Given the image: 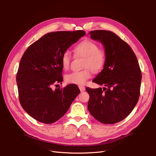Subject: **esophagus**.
I'll return each mask as SVG.
<instances>
[{
    "label": "esophagus",
    "instance_id": "esophagus-1",
    "mask_svg": "<svg viewBox=\"0 0 156 156\" xmlns=\"http://www.w3.org/2000/svg\"><path fill=\"white\" fill-rule=\"evenodd\" d=\"M78 87H79V88H80L81 92H83V91H84L85 90V87H83V86L80 85V86H78Z\"/></svg>",
    "mask_w": 156,
    "mask_h": 156
}]
</instances>
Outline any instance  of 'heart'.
Masks as SVG:
<instances>
[{"label": "heart", "instance_id": "obj_1", "mask_svg": "<svg viewBox=\"0 0 156 156\" xmlns=\"http://www.w3.org/2000/svg\"><path fill=\"white\" fill-rule=\"evenodd\" d=\"M76 56L84 57L83 68L81 71H73L66 75V81L69 83L83 85L91 78L92 71L94 73L101 71L106 62V54L102 49L93 41L85 40L81 41L74 48ZM72 55L68 51H65L61 56V63L64 69L69 68Z\"/></svg>", "mask_w": 156, "mask_h": 156}]
</instances>
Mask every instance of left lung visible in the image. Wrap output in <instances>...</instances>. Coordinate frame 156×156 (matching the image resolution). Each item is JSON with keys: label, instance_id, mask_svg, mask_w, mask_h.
Listing matches in <instances>:
<instances>
[{"label": "left lung", "instance_id": "left-lung-1", "mask_svg": "<svg viewBox=\"0 0 156 156\" xmlns=\"http://www.w3.org/2000/svg\"><path fill=\"white\" fill-rule=\"evenodd\" d=\"M104 45L106 62L93 82L104 85L86 88L90 95L88 109L104 124H114L126 118L134 109L140 93L142 73L135 54L123 40L108 30L89 32Z\"/></svg>", "mask_w": 156, "mask_h": 156}]
</instances>
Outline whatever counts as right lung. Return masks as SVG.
I'll return each mask as SVG.
<instances>
[{
	"instance_id": "right-lung-1",
	"label": "right lung",
	"mask_w": 156,
	"mask_h": 156,
	"mask_svg": "<svg viewBox=\"0 0 156 156\" xmlns=\"http://www.w3.org/2000/svg\"><path fill=\"white\" fill-rule=\"evenodd\" d=\"M83 30L44 35L24 52L16 74L19 100L30 116L45 124L62 118L80 91L76 84L52 89L63 80L61 56L81 37Z\"/></svg>"
}]
</instances>
